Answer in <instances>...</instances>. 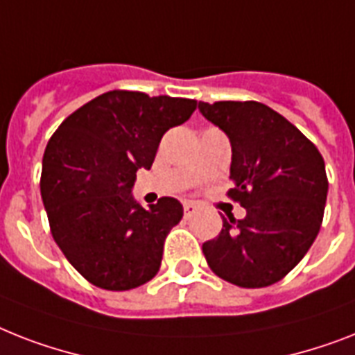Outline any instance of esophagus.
<instances>
[{
	"instance_id": "34e87169",
	"label": "esophagus",
	"mask_w": 355,
	"mask_h": 355,
	"mask_svg": "<svg viewBox=\"0 0 355 355\" xmlns=\"http://www.w3.org/2000/svg\"><path fill=\"white\" fill-rule=\"evenodd\" d=\"M198 207L197 204H193V202H184V217L189 218L191 215H195V211H197Z\"/></svg>"
}]
</instances>
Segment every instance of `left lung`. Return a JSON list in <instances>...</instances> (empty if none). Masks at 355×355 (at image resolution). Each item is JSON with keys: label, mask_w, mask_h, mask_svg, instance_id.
<instances>
[{"label": "left lung", "mask_w": 355, "mask_h": 355, "mask_svg": "<svg viewBox=\"0 0 355 355\" xmlns=\"http://www.w3.org/2000/svg\"><path fill=\"white\" fill-rule=\"evenodd\" d=\"M232 142L227 197L246 217H223L204 257L224 281L264 288L297 266L318 237L328 178L319 149L286 118L259 102H198Z\"/></svg>", "instance_id": "obj_1"}]
</instances>
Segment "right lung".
Returning a JSON list of instances; mask_svg holds the SVG:
<instances>
[{
  "label": "right lung",
  "instance_id": "obj_1",
  "mask_svg": "<svg viewBox=\"0 0 355 355\" xmlns=\"http://www.w3.org/2000/svg\"><path fill=\"white\" fill-rule=\"evenodd\" d=\"M195 109L187 98L109 91L69 114L49 140L40 189L51 233L94 286L132 290L160 270L182 204L162 197L144 207L131 189L138 169H151L164 132Z\"/></svg>",
  "mask_w": 355,
  "mask_h": 355
}]
</instances>
